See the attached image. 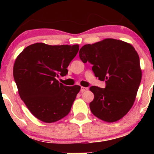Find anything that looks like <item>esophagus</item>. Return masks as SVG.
<instances>
[{"label": "esophagus", "instance_id": "34e87169", "mask_svg": "<svg viewBox=\"0 0 154 154\" xmlns=\"http://www.w3.org/2000/svg\"><path fill=\"white\" fill-rule=\"evenodd\" d=\"M88 90V88L82 87V88H81V89H80V91H81V93H83V92H85V91H87Z\"/></svg>", "mask_w": 154, "mask_h": 154}]
</instances>
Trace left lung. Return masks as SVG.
<instances>
[{"label": "left lung", "mask_w": 154, "mask_h": 154, "mask_svg": "<svg viewBox=\"0 0 154 154\" xmlns=\"http://www.w3.org/2000/svg\"><path fill=\"white\" fill-rule=\"evenodd\" d=\"M79 54L83 63L93 65L95 77L106 82L105 88H90L94 94L91 112L107 122L122 119L133 105L142 78L137 51L128 43L107 38L85 45Z\"/></svg>", "instance_id": "left-lung-1"}]
</instances>
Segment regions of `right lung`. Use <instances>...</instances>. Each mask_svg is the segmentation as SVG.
Here are the masks:
<instances>
[{"label":"right lung","instance_id":"right-lung-1","mask_svg":"<svg viewBox=\"0 0 154 154\" xmlns=\"http://www.w3.org/2000/svg\"><path fill=\"white\" fill-rule=\"evenodd\" d=\"M78 51V45L38 43L25 48L17 56L13 73L19 94L40 121L55 122L71 110L80 86L63 85L56 78L67 75V67Z\"/></svg>","mask_w":154,"mask_h":154}]
</instances>
